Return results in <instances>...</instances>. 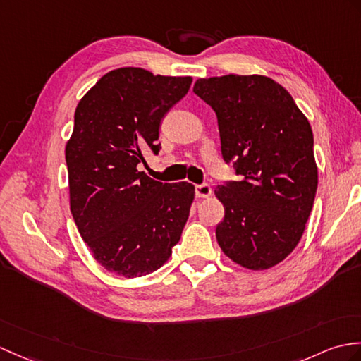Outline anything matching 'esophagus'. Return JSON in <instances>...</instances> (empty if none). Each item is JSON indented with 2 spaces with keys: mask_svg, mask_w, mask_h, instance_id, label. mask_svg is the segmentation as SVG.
Masks as SVG:
<instances>
[{
  "mask_svg": "<svg viewBox=\"0 0 361 361\" xmlns=\"http://www.w3.org/2000/svg\"><path fill=\"white\" fill-rule=\"evenodd\" d=\"M211 194H212V188L209 186L207 183L197 184L195 186V195L198 198H207V197H211Z\"/></svg>",
  "mask_w": 361,
  "mask_h": 361,
  "instance_id": "34e87169",
  "label": "esophagus"
}]
</instances>
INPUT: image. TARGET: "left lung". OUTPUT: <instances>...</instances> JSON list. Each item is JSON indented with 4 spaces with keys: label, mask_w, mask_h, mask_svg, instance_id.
I'll list each match as a JSON object with an SVG mask.
<instances>
[{
    "label": "left lung",
    "mask_w": 361,
    "mask_h": 361,
    "mask_svg": "<svg viewBox=\"0 0 361 361\" xmlns=\"http://www.w3.org/2000/svg\"><path fill=\"white\" fill-rule=\"evenodd\" d=\"M195 94L219 120L221 155L240 181L215 189V235L232 262L263 271L295 249L312 211L318 171L311 124L289 92L263 75L200 78Z\"/></svg>",
    "instance_id": "obj_1"
}]
</instances>
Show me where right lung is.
I'll return each mask as SVG.
<instances>
[{
	"mask_svg": "<svg viewBox=\"0 0 361 361\" xmlns=\"http://www.w3.org/2000/svg\"><path fill=\"white\" fill-rule=\"evenodd\" d=\"M190 85V77L120 67L75 111L66 145L71 212L97 262L126 279L160 269L188 221L195 188L155 181L137 166L147 150L158 154L163 116Z\"/></svg>",
	"mask_w": 361,
	"mask_h": 361,
	"instance_id": "1",
	"label": "right lung"
}]
</instances>
